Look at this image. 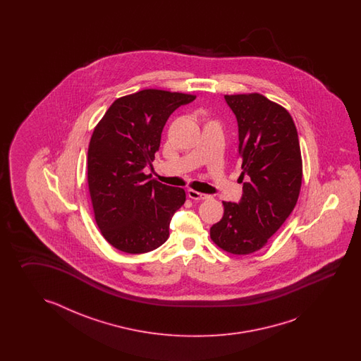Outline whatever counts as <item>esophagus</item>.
Returning <instances> with one entry per match:
<instances>
[{
    "label": "esophagus",
    "instance_id": "obj_1",
    "mask_svg": "<svg viewBox=\"0 0 361 361\" xmlns=\"http://www.w3.org/2000/svg\"><path fill=\"white\" fill-rule=\"evenodd\" d=\"M187 195H188V197L192 200L209 199V195H207V193H201V192L195 191V190H188Z\"/></svg>",
    "mask_w": 361,
    "mask_h": 361
}]
</instances>
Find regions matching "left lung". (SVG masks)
Listing matches in <instances>:
<instances>
[{
    "label": "left lung",
    "mask_w": 361,
    "mask_h": 361,
    "mask_svg": "<svg viewBox=\"0 0 361 361\" xmlns=\"http://www.w3.org/2000/svg\"><path fill=\"white\" fill-rule=\"evenodd\" d=\"M238 123V157L247 180L240 202L223 201L210 228L222 250L247 255L262 249L290 215L302 185V154L292 116L259 92L224 95Z\"/></svg>",
    "instance_id": "left-lung-1"
}]
</instances>
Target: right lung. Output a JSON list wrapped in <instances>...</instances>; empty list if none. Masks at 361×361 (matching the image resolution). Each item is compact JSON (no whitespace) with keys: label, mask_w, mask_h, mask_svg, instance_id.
<instances>
[{"label":"right lung","mask_w":361,"mask_h":361,"mask_svg":"<svg viewBox=\"0 0 361 361\" xmlns=\"http://www.w3.org/2000/svg\"><path fill=\"white\" fill-rule=\"evenodd\" d=\"M195 98L145 89L117 98L94 128L87 149L94 218L103 238L123 253H148L169 238L171 216L185 192L147 180L143 169L154 160L169 116Z\"/></svg>","instance_id":"add662e5"}]
</instances>
